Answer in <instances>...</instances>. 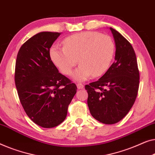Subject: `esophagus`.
<instances>
[{
  "mask_svg": "<svg viewBox=\"0 0 155 155\" xmlns=\"http://www.w3.org/2000/svg\"><path fill=\"white\" fill-rule=\"evenodd\" d=\"M77 86L78 89H82V88H84V85L83 84H81V83H78V84H77Z\"/></svg>",
  "mask_w": 155,
  "mask_h": 155,
  "instance_id": "34e87169",
  "label": "esophagus"
}]
</instances>
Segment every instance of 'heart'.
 Here are the masks:
<instances>
[{
    "label": "heart",
    "instance_id": "b5f03b06",
    "mask_svg": "<svg viewBox=\"0 0 155 155\" xmlns=\"http://www.w3.org/2000/svg\"><path fill=\"white\" fill-rule=\"evenodd\" d=\"M64 48L53 45L50 56L55 64L66 75L71 74L78 60L80 65L73 74L78 81L91 76L100 77L110 67L114 58L115 45L107 35L95 31L76 34L64 39Z\"/></svg>",
    "mask_w": 155,
    "mask_h": 155
}]
</instances>
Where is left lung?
<instances>
[{
    "label": "left lung",
    "mask_w": 155,
    "mask_h": 155,
    "mask_svg": "<svg viewBox=\"0 0 155 155\" xmlns=\"http://www.w3.org/2000/svg\"><path fill=\"white\" fill-rule=\"evenodd\" d=\"M116 45L115 61L98 81L85 86L92 116L101 123L116 124L134 105L140 74L132 45L116 30L110 28Z\"/></svg>",
    "instance_id": "1"
}]
</instances>
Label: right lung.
Returning a JSON list of instances; mask_svg holds the SVG:
<instances>
[{"label":"right lung","instance_id":"1","mask_svg":"<svg viewBox=\"0 0 155 155\" xmlns=\"http://www.w3.org/2000/svg\"><path fill=\"white\" fill-rule=\"evenodd\" d=\"M60 34L34 35L21 46L15 64V86L21 105L31 121L47 128L64 121L77 90L59 72L50 56V48Z\"/></svg>","mask_w":155,"mask_h":155}]
</instances>
